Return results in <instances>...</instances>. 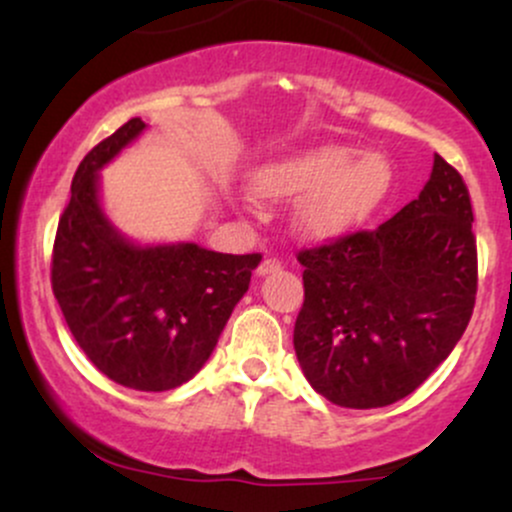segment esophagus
Here are the masks:
<instances>
[{
  "mask_svg": "<svg viewBox=\"0 0 512 512\" xmlns=\"http://www.w3.org/2000/svg\"><path fill=\"white\" fill-rule=\"evenodd\" d=\"M281 269V260H276V257H264L260 262V267H257V274L260 276H267V274H274Z\"/></svg>",
  "mask_w": 512,
  "mask_h": 512,
  "instance_id": "obj_1",
  "label": "esophagus"
}]
</instances>
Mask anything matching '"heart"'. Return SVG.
Segmentation results:
<instances>
[{"mask_svg":"<svg viewBox=\"0 0 512 512\" xmlns=\"http://www.w3.org/2000/svg\"><path fill=\"white\" fill-rule=\"evenodd\" d=\"M264 199H301L298 226L310 238H337L356 228L383 202L392 166L383 154H361L354 146L322 144L276 158L255 173Z\"/></svg>","mask_w":512,"mask_h":512,"instance_id":"obj_1","label":"heart"}]
</instances>
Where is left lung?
<instances>
[{
    "instance_id": "8db88e82",
    "label": "left lung",
    "mask_w": 512,
    "mask_h": 512,
    "mask_svg": "<svg viewBox=\"0 0 512 512\" xmlns=\"http://www.w3.org/2000/svg\"><path fill=\"white\" fill-rule=\"evenodd\" d=\"M472 221L462 175L436 154L421 195L390 221L298 252L293 349L315 392L339 407H387L450 356L477 301Z\"/></svg>"
}]
</instances>
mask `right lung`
Masks as SVG:
<instances>
[{
  "instance_id": "obj_1",
  "label": "right lung",
  "mask_w": 512,
  "mask_h": 512,
  "mask_svg": "<svg viewBox=\"0 0 512 512\" xmlns=\"http://www.w3.org/2000/svg\"><path fill=\"white\" fill-rule=\"evenodd\" d=\"M144 127L132 117L79 163L57 223L50 281L93 366L117 385L163 392L207 363L262 255H223L195 243L139 248L110 226L98 170Z\"/></svg>"
}]
</instances>
